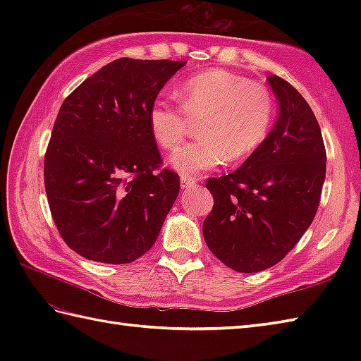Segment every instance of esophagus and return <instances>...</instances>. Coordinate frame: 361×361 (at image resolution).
I'll list each match as a JSON object with an SVG mask.
<instances>
[{
    "instance_id": "1",
    "label": "esophagus",
    "mask_w": 361,
    "mask_h": 361,
    "mask_svg": "<svg viewBox=\"0 0 361 361\" xmlns=\"http://www.w3.org/2000/svg\"><path fill=\"white\" fill-rule=\"evenodd\" d=\"M197 178H194V176H185L183 175L181 176V188L183 189H190V188H194L195 185H197Z\"/></svg>"
}]
</instances>
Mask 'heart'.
<instances>
[{"label":"heart","instance_id":"heart-1","mask_svg":"<svg viewBox=\"0 0 361 361\" xmlns=\"http://www.w3.org/2000/svg\"><path fill=\"white\" fill-rule=\"evenodd\" d=\"M178 97L181 106L157 99L149 109V127L161 147L173 150L189 132V118H203L200 140L183 145L169 161L185 176L247 159L267 140L274 121L270 90L231 71L192 75L181 83Z\"/></svg>","mask_w":361,"mask_h":361}]
</instances>
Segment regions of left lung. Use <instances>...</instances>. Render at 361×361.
Listing matches in <instances>:
<instances>
[{
	"label": "left lung",
	"instance_id": "1",
	"mask_svg": "<svg viewBox=\"0 0 361 361\" xmlns=\"http://www.w3.org/2000/svg\"><path fill=\"white\" fill-rule=\"evenodd\" d=\"M279 116L262 145L206 188L214 197L203 221L212 255L239 273L276 265L307 231L326 178V147L318 121L298 90L268 75Z\"/></svg>",
	"mask_w": 361,
	"mask_h": 361
}]
</instances>
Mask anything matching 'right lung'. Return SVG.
Masks as SVG:
<instances>
[{
	"label": "right lung",
	"mask_w": 361,
	"mask_h": 361,
	"mask_svg": "<svg viewBox=\"0 0 361 361\" xmlns=\"http://www.w3.org/2000/svg\"><path fill=\"white\" fill-rule=\"evenodd\" d=\"M185 65L113 60L60 106L44 155V189L60 235L82 257L130 264L155 243L180 176L161 167L149 109Z\"/></svg>",
	"instance_id": "obj_1"
}]
</instances>
